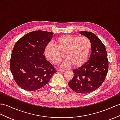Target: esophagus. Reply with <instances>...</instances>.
<instances>
[{"mask_svg":"<svg viewBox=\"0 0 120 120\" xmlns=\"http://www.w3.org/2000/svg\"><path fill=\"white\" fill-rule=\"evenodd\" d=\"M57 71H58V72H65L66 71V70L65 69H57Z\"/></svg>","mask_w":120,"mask_h":120,"instance_id":"esophagus-1","label":"esophagus"}]
</instances>
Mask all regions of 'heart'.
Masks as SVG:
<instances>
[{
  "mask_svg": "<svg viewBox=\"0 0 120 120\" xmlns=\"http://www.w3.org/2000/svg\"><path fill=\"white\" fill-rule=\"evenodd\" d=\"M91 48L89 39L87 37H79L70 35L58 38L55 42L46 45L45 54L47 59L53 64H57L62 57L66 58L60 66L66 67L72 65L78 67L82 65L88 57Z\"/></svg>",
  "mask_w": 120,
  "mask_h": 120,
  "instance_id": "obj_1",
  "label": "heart"
}]
</instances>
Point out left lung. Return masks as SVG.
<instances>
[{
  "label": "left lung",
  "instance_id": "1",
  "mask_svg": "<svg viewBox=\"0 0 120 120\" xmlns=\"http://www.w3.org/2000/svg\"><path fill=\"white\" fill-rule=\"evenodd\" d=\"M79 33L89 39L92 52L86 63L73 70L74 76L68 85L76 93L87 94L96 90L105 80L109 61L105 46L95 34L87 31Z\"/></svg>",
  "mask_w": 120,
  "mask_h": 120
}]
</instances>
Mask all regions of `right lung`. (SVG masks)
Returning <instances> with one entry per match:
<instances>
[{
	"label": "right lung",
	"mask_w": 120,
	"mask_h": 120,
	"mask_svg": "<svg viewBox=\"0 0 120 120\" xmlns=\"http://www.w3.org/2000/svg\"><path fill=\"white\" fill-rule=\"evenodd\" d=\"M53 33L38 30L22 37L15 44L10 61L15 81L23 89L33 91L50 81L56 70L44 55Z\"/></svg>",
	"instance_id": "obj_1"
}]
</instances>
